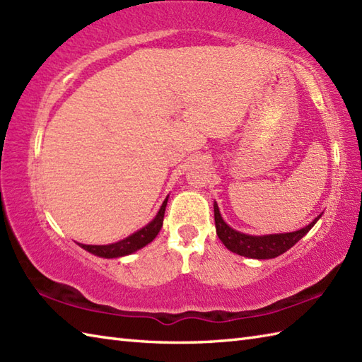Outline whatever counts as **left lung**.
Segmentation results:
<instances>
[{
    "instance_id": "1",
    "label": "left lung",
    "mask_w": 362,
    "mask_h": 362,
    "mask_svg": "<svg viewBox=\"0 0 362 362\" xmlns=\"http://www.w3.org/2000/svg\"><path fill=\"white\" fill-rule=\"evenodd\" d=\"M214 224H216V233L222 244L226 245L228 250L238 253L241 257L255 258V259H269L281 255L286 250H289L292 245L310 232L314 224L320 219L322 214L314 219L311 224L303 228L296 230V232L289 233H274V235H247L241 233L238 230L232 228L226 221L222 219L219 213V206L214 202Z\"/></svg>"
}]
</instances>
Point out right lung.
Instances as JSON below:
<instances>
[{"label":"right lung","instance_id":"1","mask_svg":"<svg viewBox=\"0 0 362 362\" xmlns=\"http://www.w3.org/2000/svg\"><path fill=\"white\" fill-rule=\"evenodd\" d=\"M166 204H168V197L165 199L163 204H161L156 218H153L148 226L136 230L135 233L124 238V240L113 244H107V245H87V244H79V245L82 249H86L87 252L101 258H119V257L130 255V253L140 250L144 247V245L152 243L153 238L158 235L161 226H163Z\"/></svg>","mask_w":362,"mask_h":362}]
</instances>
